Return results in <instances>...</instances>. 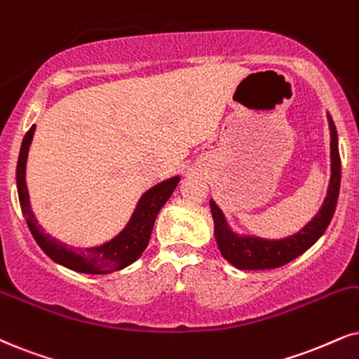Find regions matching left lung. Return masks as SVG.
<instances>
[{
  "label": "left lung",
  "mask_w": 359,
  "mask_h": 359,
  "mask_svg": "<svg viewBox=\"0 0 359 359\" xmlns=\"http://www.w3.org/2000/svg\"><path fill=\"white\" fill-rule=\"evenodd\" d=\"M328 122L331 135V179L328 185V194H326V198L318 213L298 233H293L287 238L280 240L252 237V235H238L226 224L224 212L217 207L215 202L210 201L213 225H215L213 233H215L219 250L225 260L232 263L233 266H237L238 270L278 269V266L294 260L303 252H306L325 233V230L328 229L330 222L333 219L334 208H337L339 182H341V161H339L338 151V134L330 114Z\"/></svg>",
  "instance_id": "obj_1"
}]
</instances>
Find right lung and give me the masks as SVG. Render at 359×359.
Instances as JSON below:
<instances>
[{
    "label": "right lung",
    "instance_id": "right-lung-1",
    "mask_svg": "<svg viewBox=\"0 0 359 359\" xmlns=\"http://www.w3.org/2000/svg\"><path fill=\"white\" fill-rule=\"evenodd\" d=\"M34 130L36 126H31V129L26 133L25 139H22L16 165V185L22 215H25L26 224H28L31 233H33L41 250L46 253L51 260L59 263V265L79 271V273H112V271L122 270L127 265H130V263H134L142 255V252L146 250L157 213L161 212L164 203L169 201L172 192H174L177 184H179L180 177L175 175L149 189L140 197L137 207H135L133 217L127 222L124 230L117 233L112 240L89 248L67 247L66 243L59 242V240L51 237L49 233H44L41 225H38L33 210H31L29 194L28 187H26V158H28V151Z\"/></svg>",
    "mask_w": 359,
    "mask_h": 359
}]
</instances>
